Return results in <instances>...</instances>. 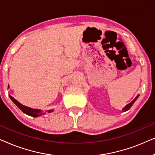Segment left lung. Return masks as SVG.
Here are the masks:
<instances>
[{
  "instance_id": "1",
  "label": "left lung",
  "mask_w": 155,
  "mask_h": 155,
  "mask_svg": "<svg viewBox=\"0 0 155 155\" xmlns=\"http://www.w3.org/2000/svg\"><path fill=\"white\" fill-rule=\"evenodd\" d=\"M138 97H139V95H137V96L136 97H135V98L134 99H133V100L132 101H131L130 103H129L128 104H127L124 108H123V111H124H124H128V110L130 109V107H132L133 104H134L135 101L137 100V98H138Z\"/></svg>"
}]
</instances>
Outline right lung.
Instances as JSON below:
<instances>
[{
    "mask_svg": "<svg viewBox=\"0 0 155 155\" xmlns=\"http://www.w3.org/2000/svg\"><path fill=\"white\" fill-rule=\"evenodd\" d=\"M8 87H9V85H8ZM9 97H10V99L13 101L17 107H18L19 109H20L21 111L23 112V113L26 114H27V115L32 116V117H38V116H40L43 115V114H45L44 113H42V111L40 109H31V108L27 107H26V106L22 105V104H20L19 101H17L15 99L13 98L12 96H10V95H9ZM53 111H54V109L48 110V113H51V112H52Z\"/></svg>",
    "mask_w": 155,
    "mask_h": 155,
    "instance_id": "1",
    "label": "right lung"
}]
</instances>
